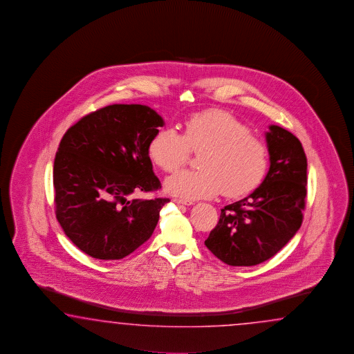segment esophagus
<instances>
[{
  "label": "esophagus",
  "mask_w": 354,
  "mask_h": 354,
  "mask_svg": "<svg viewBox=\"0 0 354 354\" xmlns=\"http://www.w3.org/2000/svg\"><path fill=\"white\" fill-rule=\"evenodd\" d=\"M174 201L176 203H180V205H187V206H191L194 203L189 200H185V198H174Z\"/></svg>",
  "instance_id": "34e87169"
}]
</instances>
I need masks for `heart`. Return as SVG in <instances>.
<instances>
[{"instance_id":"obj_1","label":"heart","mask_w":354,"mask_h":354,"mask_svg":"<svg viewBox=\"0 0 354 354\" xmlns=\"http://www.w3.org/2000/svg\"><path fill=\"white\" fill-rule=\"evenodd\" d=\"M191 151H203L200 171H178L169 176L166 188L185 200L210 198L223 192L239 197L259 186L268 167V149L250 129L232 113L211 110L183 122L182 136L160 129L151 139L148 153L165 172L183 166Z\"/></svg>"}]
</instances>
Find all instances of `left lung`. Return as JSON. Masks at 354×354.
Here are the masks:
<instances>
[{
    "label": "left lung",
    "instance_id": "1",
    "mask_svg": "<svg viewBox=\"0 0 354 354\" xmlns=\"http://www.w3.org/2000/svg\"><path fill=\"white\" fill-rule=\"evenodd\" d=\"M270 169L248 197L221 209L205 245L229 266H256L283 248L302 223L308 160L300 140L277 125L266 133Z\"/></svg>",
    "mask_w": 354,
    "mask_h": 354
}]
</instances>
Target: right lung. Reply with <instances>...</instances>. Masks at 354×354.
Instances as JSON below:
<instances>
[{"label":"right lung","instance_id":"1","mask_svg":"<svg viewBox=\"0 0 354 354\" xmlns=\"http://www.w3.org/2000/svg\"><path fill=\"white\" fill-rule=\"evenodd\" d=\"M163 125L148 106L116 104L83 116L62 138L53 167L55 215L86 254L121 259L151 238L169 198L130 197L160 188L148 147Z\"/></svg>","mask_w":354,"mask_h":354}]
</instances>
